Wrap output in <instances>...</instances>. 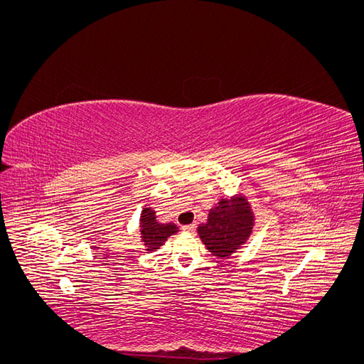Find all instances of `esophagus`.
<instances>
[{
    "label": "esophagus",
    "instance_id": "esophagus-1",
    "mask_svg": "<svg viewBox=\"0 0 364 364\" xmlns=\"http://www.w3.org/2000/svg\"><path fill=\"white\" fill-rule=\"evenodd\" d=\"M182 229L185 230V232H190V234H193L194 230H196V225H194V223H193V225H185Z\"/></svg>",
    "mask_w": 364,
    "mask_h": 364
}]
</instances>
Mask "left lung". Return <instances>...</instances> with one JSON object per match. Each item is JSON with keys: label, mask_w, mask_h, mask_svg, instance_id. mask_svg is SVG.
Listing matches in <instances>:
<instances>
[{"label": "left lung", "mask_w": 364, "mask_h": 364, "mask_svg": "<svg viewBox=\"0 0 364 364\" xmlns=\"http://www.w3.org/2000/svg\"><path fill=\"white\" fill-rule=\"evenodd\" d=\"M255 228V214L243 193L220 197L209 209L206 223L199 225L197 234L211 255L220 259L229 258L243 247Z\"/></svg>", "instance_id": "obj_1"}]
</instances>
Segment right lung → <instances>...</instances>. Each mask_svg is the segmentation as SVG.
<instances>
[{
    "mask_svg": "<svg viewBox=\"0 0 364 364\" xmlns=\"http://www.w3.org/2000/svg\"><path fill=\"white\" fill-rule=\"evenodd\" d=\"M179 228L174 223H161L156 220V213L144 206L139 215V238L144 250L155 252L164 246L167 238L178 232Z\"/></svg>",
    "mask_w": 364,
    "mask_h": 364,
    "instance_id": "obj_1",
    "label": "right lung"
}]
</instances>
